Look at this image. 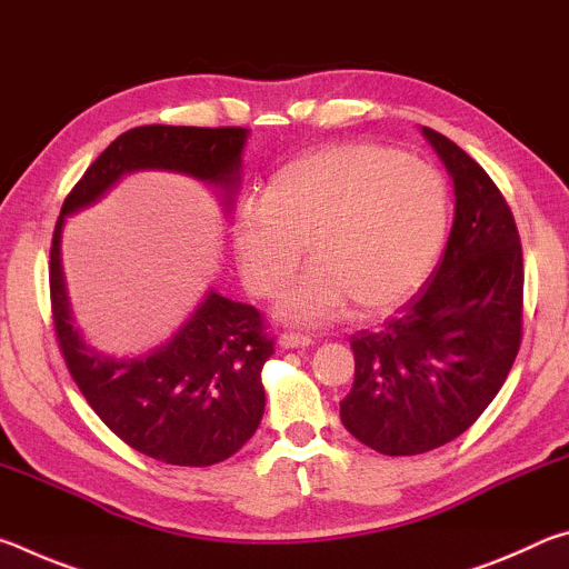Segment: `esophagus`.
Returning <instances> with one entry per match:
<instances>
[{"label":"esophagus","mask_w":569,"mask_h":569,"mask_svg":"<svg viewBox=\"0 0 569 569\" xmlns=\"http://www.w3.org/2000/svg\"><path fill=\"white\" fill-rule=\"evenodd\" d=\"M278 343L283 346V349H306V346H313V339L306 333H296V331H283L278 336Z\"/></svg>","instance_id":"obj_1"}]
</instances>
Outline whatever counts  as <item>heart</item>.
I'll return each mask as SVG.
<instances>
[{
  "instance_id": "obj_1",
  "label": "heart",
  "mask_w": 569,
  "mask_h": 569,
  "mask_svg": "<svg viewBox=\"0 0 569 569\" xmlns=\"http://www.w3.org/2000/svg\"><path fill=\"white\" fill-rule=\"evenodd\" d=\"M449 226V192L437 168L371 142L296 158L233 213L246 286L273 298L306 256L313 266L281 298L296 323H329L356 306L381 316L427 281Z\"/></svg>"
}]
</instances>
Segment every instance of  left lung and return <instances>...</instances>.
I'll use <instances>...</instances> for the list:
<instances>
[{
  "mask_svg": "<svg viewBox=\"0 0 569 569\" xmlns=\"http://www.w3.org/2000/svg\"><path fill=\"white\" fill-rule=\"evenodd\" d=\"M455 180V226L437 271L379 329L351 336L341 421L387 457L423 455L475 423L522 343L525 266L512 210L457 142L421 128Z\"/></svg>",
  "mask_w": 569,
  "mask_h": 569,
  "instance_id": "1",
  "label": "left lung"
}]
</instances>
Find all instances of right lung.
Returning <instances> with one entry per match:
<instances>
[{
    "mask_svg": "<svg viewBox=\"0 0 569 569\" xmlns=\"http://www.w3.org/2000/svg\"><path fill=\"white\" fill-rule=\"evenodd\" d=\"M246 138V128L186 124L122 132L77 180L52 233L50 303L70 377L112 435L166 465H218L256 435L266 409L261 369L271 359L273 339L258 308L210 291L188 323L152 353L138 359L98 353L72 326L60 263L62 223L134 170L186 172L230 196L240 182Z\"/></svg>",
    "mask_w": 569,
    "mask_h": 569,
    "instance_id": "add662e5",
    "label": "right lung"
}]
</instances>
